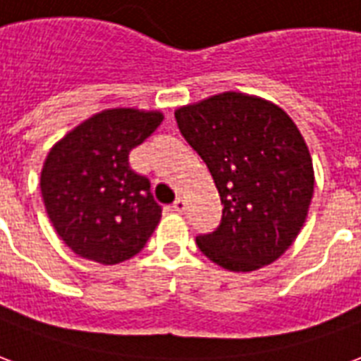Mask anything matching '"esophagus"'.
Returning <instances> with one entry per match:
<instances>
[{"label": "esophagus", "mask_w": 361, "mask_h": 361, "mask_svg": "<svg viewBox=\"0 0 361 361\" xmlns=\"http://www.w3.org/2000/svg\"><path fill=\"white\" fill-rule=\"evenodd\" d=\"M172 208H174L176 212H185V200L183 199H176L174 200V204H172Z\"/></svg>", "instance_id": "1"}]
</instances>
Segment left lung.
Returning <instances> with one entry per match:
<instances>
[{
	"instance_id": "8db88e82",
	"label": "left lung",
	"mask_w": 361,
	"mask_h": 361,
	"mask_svg": "<svg viewBox=\"0 0 361 361\" xmlns=\"http://www.w3.org/2000/svg\"><path fill=\"white\" fill-rule=\"evenodd\" d=\"M181 136L206 162L224 216L197 246L227 271L276 261L299 235L314 170L301 132L284 109L242 92H224L176 109Z\"/></svg>"
}]
</instances>
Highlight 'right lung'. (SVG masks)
Returning a JSON list of instances; mask_svg holds the SVG:
<instances>
[{
    "instance_id": "right-lung-1",
    "label": "right lung",
    "mask_w": 361,
    "mask_h": 361,
    "mask_svg": "<svg viewBox=\"0 0 361 361\" xmlns=\"http://www.w3.org/2000/svg\"><path fill=\"white\" fill-rule=\"evenodd\" d=\"M161 123L159 111L106 109L49 151L41 170L43 202L59 236L79 257L115 265L142 252L153 235L162 208L128 155Z\"/></svg>"
}]
</instances>
